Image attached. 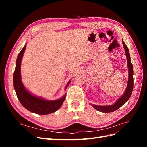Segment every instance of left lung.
Instances as JSON below:
<instances>
[{
  "instance_id": "obj_1",
  "label": "left lung",
  "mask_w": 147,
  "mask_h": 147,
  "mask_svg": "<svg viewBox=\"0 0 147 147\" xmlns=\"http://www.w3.org/2000/svg\"><path fill=\"white\" fill-rule=\"evenodd\" d=\"M123 45L124 48V50L126 52V56L127 58V67H128V72H129V77H128V82H127V85L126 87V90L124 92V94L117 100V102L113 105H105V106H102V105H92V106L94 107L96 110L99 111L101 112L104 113H109V112H112L114 111H116L119 108L126 103V102L130 98L131 96L132 92L133 90V86H134V78H133V67L131 63V57L129 52L128 48L124 43L123 40Z\"/></svg>"
}]
</instances>
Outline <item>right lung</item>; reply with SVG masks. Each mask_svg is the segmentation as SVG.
Here are the masks:
<instances>
[{"mask_svg": "<svg viewBox=\"0 0 147 147\" xmlns=\"http://www.w3.org/2000/svg\"><path fill=\"white\" fill-rule=\"evenodd\" d=\"M26 46L20 52L18 56L16 67L13 74V85L18 99L24 107L31 112L38 115H48L56 112L58 110L65 99V95L62 98L55 100H48L41 97L32 95L23 85L21 77V63L23 54L26 50ZM70 80L67 84L65 90L67 88Z\"/></svg>", "mask_w": 147, "mask_h": 147, "instance_id": "obj_1", "label": "right lung"}]
</instances>
